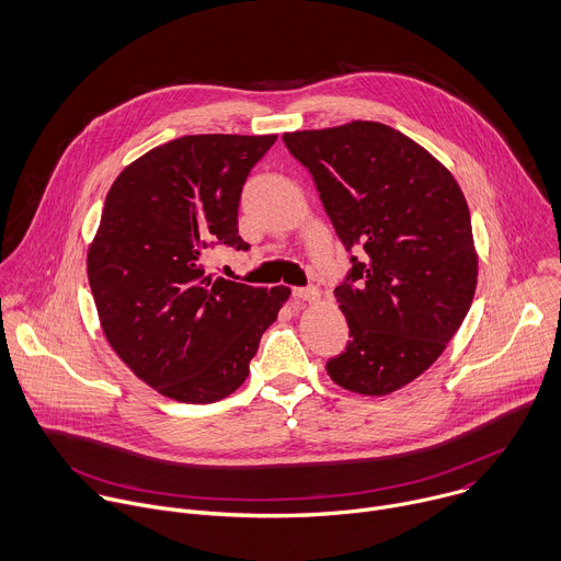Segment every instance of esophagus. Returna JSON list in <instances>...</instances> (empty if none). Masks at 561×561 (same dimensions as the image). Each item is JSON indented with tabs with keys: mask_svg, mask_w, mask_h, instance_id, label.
Instances as JSON below:
<instances>
[{
	"mask_svg": "<svg viewBox=\"0 0 561 561\" xmlns=\"http://www.w3.org/2000/svg\"><path fill=\"white\" fill-rule=\"evenodd\" d=\"M291 296L294 298H300V300H309V302H313V300H318V289L316 287H294L291 289Z\"/></svg>",
	"mask_w": 561,
	"mask_h": 561,
	"instance_id": "esophagus-1",
	"label": "esophagus"
}]
</instances>
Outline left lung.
Instances as JSON below:
<instances>
[{
    "label": "left lung",
    "mask_w": 561,
    "mask_h": 561,
    "mask_svg": "<svg viewBox=\"0 0 561 561\" xmlns=\"http://www.w3.org/2000/svg\"><path fill=\"white\" fill-rule=\"evenodd\" d=\"M283 141L347 252L360 254L333 289L350 343L327 374L347 391L387 396L424 374L469 313L478 254L467 198L433 154L378 122Z\"/></svg>",
    "instance_id": "1"
}]
</instances>
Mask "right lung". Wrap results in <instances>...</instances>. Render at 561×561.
Masks as SVG:
<instances>
[{"label": "right lung", "instance_id": "add662e5", "mask_svg": "<svg viewBox=\"0 0 561 561\" xmlns=\"http://www.w3.org/2000/svg\"><path fill=\"white\" fill-rule=\"evenodd\" d=\"M276 135H187L133 161L112 183L88 248V280L110 347L159 393L207 404L250 374L289 287L205 274L211 245L248 250L239 203Z\"/></svg>", "mask_w": 561, "mask_h": 561}]
</instances>
